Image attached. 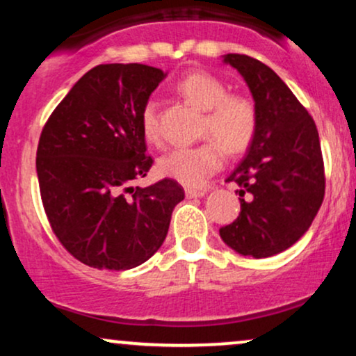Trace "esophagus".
<instances>
[{"label":"esophagus","mask_w":356,"mask_h":356,"mask_svg":"<svg viewBox=\"0 0 356 356\" xmlns=\"http://www.w3.org/2000/svg\"><path fill=\"white\" fill-rule=\"evenodd\" d=\"M206 191H195V189H186V197L187 199H195V197H204Z\"/></svg>","instance_id":"obj_1"}]
</instances>
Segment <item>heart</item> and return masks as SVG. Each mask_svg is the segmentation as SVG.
Here are the masks:
<instances>
[{"label":"heart","mask_w":356,"mask_h":356,"mask_svg":"<svg viewBox=\"0 0 356 356\" xmlns=\"http://www.w3.org/2000/svg\"><path fill=\"white\" fill-rule=\"evenodd\" d=\"M177 92L206 112L202 136L214 140L170 150L159 161V170L186 187H201L222 165L220 146L236 155L251 145L257 130V112L248 97L227 93L226 83L207 72L187 73L177 81ZM140 129L149 142L159 140V104L154 99L142 107Z\"/></svg>","instance_id":"b5f03b06"}]
</instances>
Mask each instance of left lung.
Segmentation results:
<instances>
[{"mask_svg": "<svg viewBox=\"0 0 356 356\" xmlns=\"http://www.w3.org/2000/svg\"><path fill=\"white\" fill-rule=\"evenodd\" d=\"M222 61L246 81L257 130L246 157L227 177L241 187V212L219 234L236 252L261 259L291 248L318 214L325 197L320 137L308 110L268 65L238 53Z\"/></svg>", "mask_w": 356, "mask_h": 356, "instance_id": "1", "label": "left lung"}]
</instances>
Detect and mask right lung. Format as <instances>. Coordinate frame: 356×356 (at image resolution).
Masks as SVG:
<instances>
[{"mask_svg": "<svg viewBox=\"0 0 356 356\" xmlns=\"http://www.w3.org/2000/svg\"><path fill=\"white\" fill-rule=\"evenodd\" d=\"M167 76L142 63L99 65L43 127L36 174L47 218L73 257L97 269L140 266L164 243L184 189L172 179L134 187L145 154L142 107Z\"/></svg>", "mask_w": 356, "mask_h": 356, "instance_id": "add662e5", "label": "right lung"}]
</instances>
